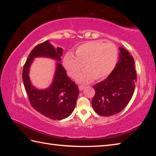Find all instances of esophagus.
I'll return each instance as SVG.
<instances>
[{
    "instance_id": "obj_1",
    "label": "esophagus",
    "mask_w": 156,
    "mask_h": 156,
    "mask_svg": "<svg viewBox=\"0 0 156 156\" xmlns=\"http://www.w3.org/2000/svg\"><path fill=\"white\" fill-rule=\"evenodd\" d=\"M78 88H79V89H80V90H84V88H85V87L83 86V85H79Z\"/></svg>"
}]
</instances>
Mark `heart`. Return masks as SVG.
Returning <instances> with one entry per match:
<instances>
[{
  "mask_svg": "<svg viewBox=\"0 0 156 156\" xmlns=\"http://www.w3.org/2000/svg\"><path fill=\"white\" fill-rule=\"evenodd\" d=\"M75 55L68 52L65 55L64 66L69 74L75 78L85 63L87 69L78 76L77 81L88 84L95 78L101 80L110 75L117 64L118 51L112 43L92 41L78 46Z\"/></svg>",
  "mask_w": 156,
  "mask_h": 156,
  "instance_id": "1",
  "label": "heart"
}]
</instances>
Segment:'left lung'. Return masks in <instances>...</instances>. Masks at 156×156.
I'll return each mask as SVG.
<instances>
[{
    "label": "left lung",
    "mask_w": 156,
    "mask_h": 156,
    "mask_svg": "<svg viewBox=\"0 0 156 156\" xmlns=\"http://www.w3.org/2000/svg\"><path fill=\"white\" fill-rule=\"evenodd\" d=\"M119 61L108 77L93 86L92 106L98 115L108 117L125 108L134 94L136 83L134 60L127 51L119 48Z\"/></svg>",
    "instance_id": "8db88e82"
}]
</instances>
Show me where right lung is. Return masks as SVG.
I'll return each mask as SVG.
<instances>
[{"label":"right lung","mask_w":156,"mask_h":156,"mask_svg":"<svg viewBox=\"0 0 156 156\" xmlns=\"http://www.w3.org/2000/svg\"><path fill=\"white\" fill-rule=\"evenodd\" d=\"M63 51L61 48L55 49L48 41L37 45L29 54L22 71V80L31 106L53 120H61L72 114L79 94L78 87L67 76L66 69L60 63H57L52 85L45 90H38L33 87L29 71L34 57L48 56L60 61Z\"/></svg>","instance_id":"add662e5"}]
</instances>
